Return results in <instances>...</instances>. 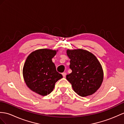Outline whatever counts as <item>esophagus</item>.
I'll return each instance as SVG.
<instances>
[{
    "label": "esophagus",
    "mask_w": 124,
    "mask_h": 124,
    "mask_svg": "<svg viewBox=\"0 0 124 124\" xmlns=\"http://www.w3.org/2000/svg\"><path fill=\"white\" fill-rule=\"evenodd\" d=\"M62 75L63 77H65L66 76V72H62Z\"/></svg>",
    "instance_id": "esophagus-1"
}]
</instances>
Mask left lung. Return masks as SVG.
Segmentation results:
<instances>
[{
    "mask_svg": "<svg viewBox=\"0 0 124 124\" xmlns=\"http://www.w3.org/2000/svg\"><path fill=\"white\" fill-rule=\"evenodd\" d=\"M70 58L69 68L72 72L66 79L71 84L75 93L81 97L94 93L101 87L104 72L96 56L88 51L77 49L67 50Z\"/></svg>",
    "mask_w": 124,
    "mask_h": 124,
    "instance_id": "1",
    "label": "left lung"
}]
</instances>
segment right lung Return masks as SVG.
I'll use <instances>...</instances> for the list:
<instances>
[{
    "label": "right lung",
    "mask_w": 124,
    "mask_h": 124,
    "mask_svg": "<svg viewBox=\"0 0 124 124\" xmlns=\"http://www.w3.org/2000/svg\"><path fill=\"white\" fill-rule=\"evenodd\" d=\"M57 50L40 49L32 52L24 64L23 74L29 89L42 96L52 92L55 83L62 78L57 72L52 58Z\"/></svg>",
    "instance_id": "obj_1"
}]
</instances>
